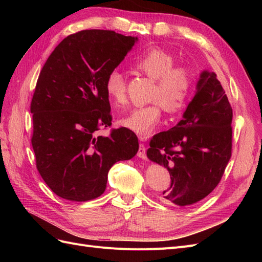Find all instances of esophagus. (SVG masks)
<instances>
[{"instance_id": "1", "label": "esophagus", "mask_w": 262, "mask_h": 262, "mask_svg": "<svg viewBox=\"0 0 262 262\" xmlns=\"http://www.w3.org/2000/svg\"><path fill=\"white\" fill-rule=\"evenodd\" d=\"M137 156L139 158H142V160H145V158H146V148H145V146L143 144H140L139 150H138V153H137Z\"/></svg>"}]
</instances>
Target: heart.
Listing matches in <instances>:
<instances>
[{"label":"heart","instance_id":"1","mask_svg":"<svg viewBox=\"0 0 262 262\" xmlns=\"http://www.w3.org/2000/svg\"><path fill=\"white\" fill-rule=\"evenodd\" d=\"M134 68L154 81L149 100L152 104L132 109L118 120L119 125L145 139L153 133L161 120L162 108L175 114L185 108L192 87V74L188 68L175 66L171 54L162 49H149L134 61ZM107 96L115 104L126 100V83L121 72L114 70L105 80Z\"/></svg>","mask_w":262,"mask_h":262}]
</instances>
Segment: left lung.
Returning <instances> with one entry per match:
<instances>
[{"label":"left lung","mask_w":262,"mask_h":262,"mask_svg":"<svg viewBox=\"0 0 262 262\" xmlns=\"http://www.w3.org/2000/svg\"><path fill=\"white\" fill-rule=\"evenodd\" d=\"M233 110L216 74L204 70L181 120L150 140L146 155L169 171L161 201L186 207L209 195L232 155Z\"/></svg>","instance_id":"obj_1"}]
</instances>
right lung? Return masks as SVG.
<instances>
[{"label": "right lung", "mask_w": 262, "mask_h": 262, "mask_svg": "<svg viewBox=\"0 0 262 262\" xmlns=\"http://www.w3.org/2000/svg\"><path fill=\"white\" fill-rule=\"evenodd\" d=\"M137 41L113 30H82L63 39L45 63L30 105L31 144L39 173L63 199H96L112 166L138 153V138L125 128L96 137L112 124L106 77Z\"/></svg>", "instance_id": "add662e5"}]
</instances>
